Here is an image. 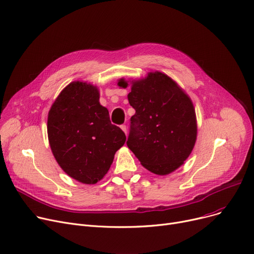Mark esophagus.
I'll use <instances>...</instances> for the list:
<instances>
[{
	"instance_id": "esophagus-1",
	"label": "esophagus",
	"mask_w": 254,
	"mask_h": 254,
	"mask_svg": "<svg viewBox=\"0 0 254 254\" xmlns=\"http://www.w3.org/2000/svg\"><path fill=\"white\" fill-rule=\"evenodd\" d=\"M120 127H122V129L125 131V134L127 135V126L126 125H122V126H120Z\"/></svg>"
}]
</instances>
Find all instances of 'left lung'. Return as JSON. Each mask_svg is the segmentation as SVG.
Segmentation results:
<instances>
[{"instance_id":"left-lung-1","label":"left lung","mask_w":254,"mask_h":254,"mask_svg":"<svg viewBox=\"0 0 254 254\" xmlns=\"http://www.w3.org/2000/svg\"><path fill=\"white\" fill-rule=\"evenodd\" d=\"M118 85L127 87L124 79ZM136 110L130 117L127 147L142 166L167 175L188 158L196 139V120L190 99L167 75L149 73L132 83L127 95Z\"/></svg>"}]
</instances>
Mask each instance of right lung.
<instances>
[{"label": "right lung", "instance_id": "1", "mask_svg": "<svg viewBox=\"0 0 254 254\" xmlns=\"http://www.w3.org/2000/svg\"><path fill=\"white\" fill-rule=\"evenodd\" d=\"M96 86L75 81L51 106L47 132L57 162L70 177L85 184L100 181L113 162L126 135L110 122Z\"/></svg>", "mask_w": 254, "mask_h": 254}]
</instances>
